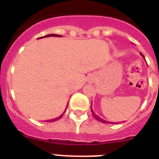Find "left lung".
<instances>
[{"mask_svg": "<svg viewBox=\"0 0 159 159\" xmlns=\"http://www.w3.org/2000/svg\"><path fill=\"white\" fill-rule=\"evenodd\" d=\"M140 54H141V56H142V57H143V58H144V57H143V55L142 54V53H140ZM91 109H92V107H91ZM92 115H93V116H94L95 118L97 119V120L101 121V122H102V123H104V124H106V123H108V124H111V122H109V121L104 120H103V119H102V118H101V117H99V116H96V115H95V114H94V112H93V111H92Z\"/></svg>", "mask_w": 159, "mask_h": 159, "instance_id": "left-lung-1", "label": "left lung"}]
</instances>
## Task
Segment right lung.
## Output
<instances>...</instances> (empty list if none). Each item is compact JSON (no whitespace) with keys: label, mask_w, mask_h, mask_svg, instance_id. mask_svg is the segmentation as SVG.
Here are the masks:
<instances>
[{"label":"right lung","mask_w":159,"mask_h":159,"mask_svg":"<svg viewBox=\"0 0 159 159\" xmlns=\"http://www.w3.org/2000/svg\"><path fill=\"white\" fill-rule=\"evenodd\" d=\"M50 36H55V37H62V35H58V34H48V35L43 36V37H40V38H43V37H50ZM40 38H39V39H40ZM67 106H68V103H67V106H66V109H65L64 112H65V111H66V110H67ZM64 112H63V113H64ZM62 116H63V114H62V115H61V116H58V117H57V118L53 119V120H47V122H53V121H56V120H59V119L62 118Z\"/></svg>","instance_id":"add662e5"}]
</instances>
